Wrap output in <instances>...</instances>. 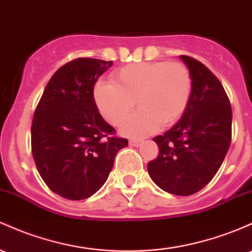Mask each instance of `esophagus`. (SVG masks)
I'll return each instance as SVG.
<instances>
[{
    "instance_id": "esophagus-1",
    "label": "esophagus",
    "mask_w": 252,
    "mask_h": 252,
    "mask_svg": "<svg viewBox=\"0 0 252 252\" xmlns=\"http://www.w3.org/2000/svg\"><path fill=\"white\" fill-rule=\"evenodd\" d=\"M129 143H130L131 146H135V147H137V146H140L141 143H142V140H137V139H131L129 141Z\"/></svg>"
}]
</instances>
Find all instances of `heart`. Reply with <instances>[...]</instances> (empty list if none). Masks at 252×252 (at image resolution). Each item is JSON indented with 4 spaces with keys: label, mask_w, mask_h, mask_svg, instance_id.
<instances>
[{
    "label": "heart",
    "mask_w": 252,
    "mask_h": 252,
    "mask_svg": "<svg viewBox=\"0 0 252 252\" xmlns=\"http://www.w3.org/2000/svg\"><path fill=\"white\" fill-rule=\"evenodd\" d=\"M110 80L96 84L95 104L105 120L121 126L136 100L140 110L122 126V132L128 136H145L160 124H175L183 116L191 94V74L181 62L134 63L112 71Z\"/></svg>",
    "instance_id": "1"
}]
</instances>
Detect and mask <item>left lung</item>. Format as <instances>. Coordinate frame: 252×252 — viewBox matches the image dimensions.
I'll list each match as a JSON object with an SVG mask.
<instances>
[{"label": "left lung", "instance_id": "8db88e82", "mask_svg": "<svg viewBox=\"0 0 252 252\" xmlns=\"http://www.w3.org/2000/svg\"><path fill=\"white\" fill-rule=\"evenodd\" d=\"M191 94L178 123L154 137L159 154L148 162L151 178L165 191L189 196L217 175L231 145L232 109L223 86L200 61L182 55Z\"/></svg>", "mask_w": 252, "mask_h": 252}]
</instances>
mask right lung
Here are the masks:
<instances>
[{
    "mask_svg": "<svg viewBox=\"0 0 252 252\" xmlns=\"http://www.w3.org/2000/svg\"><path fill=\"white\" fill-rule=\"evenodd\" d=\"M112 62L76 59L52 75L35 107L31 146L38 172L49 189L84 200L103 187L115 157L128 140L115 136L94 101L98 77Z\"/></svg>",
    "mask_w": 252,
    "mask_h": 252,
    "instance_id": "obj_1",
    "label": "right lung"
}]
</instances>
